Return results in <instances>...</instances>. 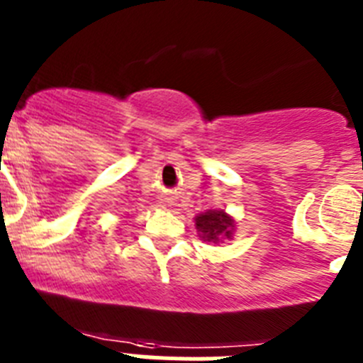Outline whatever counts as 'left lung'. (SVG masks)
<instances>
[{"label": "left lung", "instance_id": "8db88e82", "mask_svg": "<svg viewBox=\"0 0 363 363\" xmlns=\"http://www.w3.org/2000/svg\"><path fill=\"white\" fill-rule=\"evenodd\" d=\"M234 221L223 211H208L196 216V228L205 241L218 242L219 238H230Z\"/></svg>", "mask_w": 363, "mask_h": 363}]
</instances>
